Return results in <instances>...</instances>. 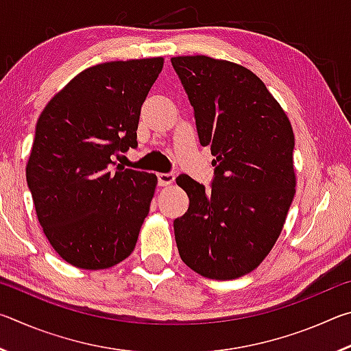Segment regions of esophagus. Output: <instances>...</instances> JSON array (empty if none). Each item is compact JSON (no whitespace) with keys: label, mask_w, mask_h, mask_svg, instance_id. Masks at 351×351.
<instances>
[{"label":"esophagus","mask_w":351,"mask_h":351,"mask_svg":"<svg viewBox=\"0 0 351 351\" xmlns=\"http://www.w3.org/2000/svg\"><path fill=\"white\" fill-rule=\"evenodd\" d=\"M175 181L173 173H158V184L159 186H170L171 182Z\"/></svg>","instance_id":"esophagus-1"}]
</instances>
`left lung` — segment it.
Here are the masks:
<instances>
[{
	"mask_svg": "<svg viewBox=\"0 0 351 351\" xmlns=\"http://www.w3.org/2000/svg\"><path fill=\"white\" fill-rule=\"evenodd\" d=\"M193 106L201 145L217 159L210 190L176 178L189 209L173 221L184 263L207 278L254 271L280 235L295 193L294 133L252 71L206 56L171 57Z\"/></svg>",
	"mask_w": 351,
	"mask_h": 351,
	"instance_id": "left-lung-1",
	"label": "left lung"
}]
</instances>
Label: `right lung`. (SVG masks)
<instances>
[{"label": "right lung", "instance_id": "obj_1", "mask_svg": "<svg viewBox=\"0 0 351 351\" xmlns=\"http://www.w3.org/2000/svg\"><path fill=\"white\" fill-rule=\"evenodd\" d=\"M162 66V57L96 64L38 117L27 186L46 239L77 268H111L138 241L158 178L114 158L138 147L141 106Z\"/></svg>", "mask_w": 351, "mask_h": 351}]
</instances>
